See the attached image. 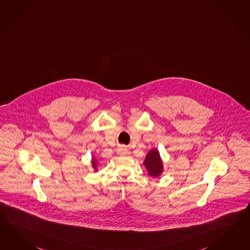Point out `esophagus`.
Segmentation results:
<instances>
[{"label": "esophagus", "mask_w": 250, "mask_h": 250, "mask_svg": "<svg viewBox=\"0 0 250 250\" xmlns=\"http://www.w3.org/2000/svg\"><path fill=\"white\" fill-rule=\"evenodd\" d=\"M117 154H119V155H129L130 154V150L126 147H125V146H121L117 150Z\"/></svg>", "instance_id": "1"}]
</instances>
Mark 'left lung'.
<instances>
[{"label":"left lung","mask_w":250,"mask_h":250,"mask_svg":"<svg viewBox=\"0 0 250 250\" xmlns=\"http://www.w3.org/2000/svg\"><path fill=\"white\" fill-rule=\"evenodd\" d=\"M144 164L148 174L152 178H158L163 172V163L157 149H152L147 153Z\"/></svg>","instance_id":"left-lung-1"}]
</instances>
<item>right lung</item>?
<instances>
[{"label": "right lung", "instance_id": "obj_1", "mask_svg": "<svg viewBox=\"0 0 250 250\" xmlns=\"http://www.w3.org/2000/svg\"><path fill=\"white\" fill-rule=\"evenodd\" d=\"M92 167H94L95 171H97V168H98V163L97 161L95 159H92Z\"/></svg>", "mask_w": 250, "mask_h": 250}]
</instances>
